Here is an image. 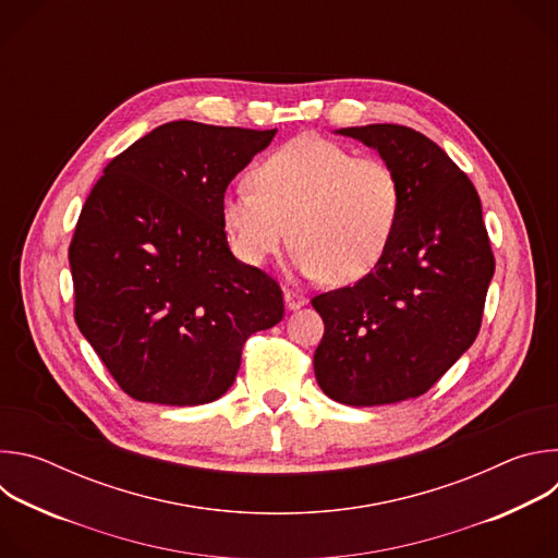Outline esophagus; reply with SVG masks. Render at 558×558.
Masks as SVG:
<instances>
[{"label":"esophagus","instance_id":"esophagus-1","mask_svg":"<svg viewBox=\"0 0 558 558\" xmlns=\"http://www.w3.org/2000/svg\"><path fill=\"white\" fill-rule=\"evenodd\" d=\"M284 304H287L289 311H295V308L306 304V298L302 293L293 291V289H284Z\"/></svg>","mask_w":558,"mask_h":558}]
</instances>
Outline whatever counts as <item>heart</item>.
Instances as JSON below:
<instances>
[{"instance_id":"heart-1","label":"heart","mask_w":558,"mask_h":558,"mask_svg":"<svg viewBox=\"0 0 558 558\" xmlns=\"http://www.w3.org/2000/svg\"><path fill=\"white\" fill-rule=\"evenodd\" d=\"M252 190L225 194L220 216L235 256L265 265L291 241L306 278L355 282L384 258L402 209V181L377 156L298 136L252 172Z\"/></svg>"}]
</instances>
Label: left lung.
Returning <instances> with one entry per match:
<instances>
[{
  "label": "left lung",
  "mask_w": 558,
  "mask_h": 558,
  "mask_svg": "<svg viewBox=\"0 0 558 558\" xmlns=\"http://www.w3.org/2000/svg\"><path fill=\"white\" fill-rule=\"evenodd\" d=\"M379 151L402 181V209L377 267L311 300L325 323L315 379L347 407L424 395L474 342L495 256L482 201L450 156L395 123L342 128Z\"/></svg>",
  "instance_id": "obj_1"
}]
</instances>
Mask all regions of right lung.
<instances>
[{"instance_id": "1", "label": "right lung", "mask_w": 558, "mask_h": 558, "mask_svg": "<svg viewBox=\"0 0 558 558\" xmlns=\"http://www.w3.org/2000/svg\"><path fill=\"white\" fill-rule=\"evenodd\" d=\"M276 130L158 125L106 166L68 250L74 320L138 402L218 400L247 338L284 315L282 291L238 260L220 216L231 179Z\"/></svg>"}]
</instances>
